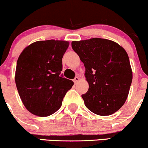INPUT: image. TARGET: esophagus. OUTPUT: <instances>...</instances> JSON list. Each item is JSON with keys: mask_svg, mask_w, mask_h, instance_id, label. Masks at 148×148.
<instances>
[{"mask_svg": "<svg viewBox=\"0 0 148 148\" xmlns=\"http://www.w3.org/2000/svg\"><path fill=\"white\" fill-rule=\"evenodd\" d=\"M80 80V77H75L74 78V80H73V82H74V83L75 84H77V82H78V81Z\"/></svg>", "mask_w": 148, "mask_h": 148, "instance_id": "obj_1", "label": "esophagus"}]
</instances>
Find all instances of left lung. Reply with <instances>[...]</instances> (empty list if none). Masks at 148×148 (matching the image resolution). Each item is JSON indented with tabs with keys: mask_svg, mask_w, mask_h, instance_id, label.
<instances>
[{
	"mask_svg": "<svg viewBox=\"0 0 148 148\" xmlns=\"http://www.w3.org/2000/svg\"><path fill=\"white\" fill-rule=\"evenodd\" d=\"M72 48L85 68L88 91L82 95L85 105L94 114L109 116L124 104L133 73L125 49L101 38L73 41Z\"/></svg>",
	"mask_w": 148,
	"mask_h": 148,
	"instance_id": "8db88e82",
	"label": "left lung"
}]
</instances>
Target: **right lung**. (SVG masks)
Listing matches in <instances>:
<instances>
[{
	"mask_svg": "<svg viewBox=\"0 0 148 148\" xmlns=\"http://www.w3.org/2000/svg\"><path fill=\"white\" fill-rule=\"evenodd\" d=\"M69 42L38 41L20 53L15 71V84L25 108L38 116H48L61 106L73 82L61 74L62 58Z\"/></svg>",
	"mask_w": 148,
	"mask_h": 148,
	"instance_id": "1",
	"label": "right lung"
}]
</instances>
